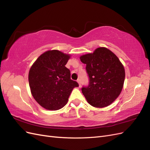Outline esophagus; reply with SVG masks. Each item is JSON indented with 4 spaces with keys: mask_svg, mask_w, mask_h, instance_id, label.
Returning a JSON list of instances; mask_svg holds the SVG:
<instances>
[{
    "mask_svg": "<svg viewBox=\"0 0 150 150\" xmlns=\"http://www.w3.org/2000/svg\"><path fill=\"white\" fill-rule=\"evenodd\" d=\"M77 82L78 83L79 86H81V80H80V79H78V80H77Z\"/></svg>",
    "mask_w": 150,
    "mask_h": 150,
    "instance_id": "34e87169",
    "label": "esophagus"
}]
</instances>
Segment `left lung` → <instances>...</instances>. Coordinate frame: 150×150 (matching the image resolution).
Wrapping results in <instances>:
<instances>
[{
  "instance_id": "8db88e82",
  "label": "left lung",
  "mask_w": 150,
  "mask_h": 150,
  "mask_svg": "<svg viewBox=\"0 0 150 150\" xmlns=\"http://www.w3.org/2000/svg\"><path fill=\"white\" fill-rule=\"evenodd\" d=\"M86 64L89 84L82 93L88 103L96 108L108 106L119 96L125 78V68L115 54L106 47L80 57Z\"/></svg>"
}]
</instances>
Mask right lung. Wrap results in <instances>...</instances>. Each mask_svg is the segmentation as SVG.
<instances>
[{"label":"right lung","instance_id":"1","mask_svg":"<svg viewBox=\"0 0 150 150\" xmlns=\"http://www.w3.org/2000/svg\"><path fill=\"white\" fill-rule=\"evenodd\" d=\"M68 54L52 50L41 54L31 66L29 83L32 95L40 106L58 110L67 103L72 89L78 83L71 79L70 70L65 66Z\"/></svg>","mask_w":150,"mask_h":150}]
</instances>
